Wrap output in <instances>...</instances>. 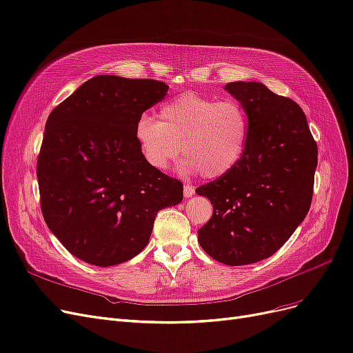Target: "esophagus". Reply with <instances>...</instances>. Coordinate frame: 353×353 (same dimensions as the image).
Returning <instances> with one entry per match:
<instances>
[{"instance_id":"34e87169","label":"esophagus","mask_w":353,"mask_h":353,"mask_svg":"<svg viewBox=\"0 0 353 353\" xmlns=\"http://www.w3.org/2000/svg\"><path fill=\"white\" fill-rule=\"evenodd\" d=\"M183 195H185V198H192L193 195H195V189H193L192 185H185Z\"/></svg>"}]
</instances>
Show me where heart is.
Returning a JSON list of instances; mask_svg holds the SVG:
<instances>
[{
    "label": "heart",
    "mask_w": 353,
    "mask_h": 353,
    "mask_svg": "<svg viewBox=\"0 0 353 353\" xmlns=\"http://www.w3.org/2000/svg\"><path fill=\"white\" fill-rule=\"evenodd\" d=\"M248 114L236 99L185 92L165 102L158 119L143 114L134 124V138L143 160L158 172L172 165L180 152L183 173L217 179L237 165L246 150Z\"/></svg>",
    "instance_id": "heart-1"
}]
</instances>
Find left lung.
I'll return each mask as SVG.
<instances>
[{
  "mask_svg": "<svg viewBox=\"0 0 353 353\" xmlns=\"http://www.w3.org/2000/svg\"><path fill=\"white\" fill-rule=\"evenodd\" d=\"M224 89L246 111L248 143L232 172L196 189L212 205L198 241L211 258L234 267L276 254L303 221L318 150L294 101L259 82H230Z\"/></svg>",
  "mask_w": 353,
  "mask_h": 353,
  "instance_id": "8db88e82",
  "label": "left lung"
}]
</instances>
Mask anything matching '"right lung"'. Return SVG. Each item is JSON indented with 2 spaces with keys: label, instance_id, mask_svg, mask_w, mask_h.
<instances>
[{
  "label": "right lung",
  "instance_id": "1",
  "mask_svg": "<svg viewBox=\"0 0 353 353\" xmlns=\"http://www.w3.org/2000/svg\"><path fill=\"white\" fill-rule=\"evenodd\" d=\"M167 90L152 79L99 74L45 124L37 167L43 220L88 264L111 267L138 255L157 212L183 199L181 181L148 164L134 138L136 121Z\"/></svg>",
  "mask_w": 353,
  "mask_h": 353
}]
</instances>
